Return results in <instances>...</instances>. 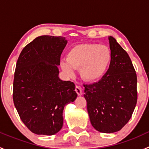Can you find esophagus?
I'll return each mask as SVG.
<instances>
[{"label":"esophagus","mask_w":149,"mask_h":149,"mask_svg":"<svg viewBox=\"0 0 149 149\" xmlns=\"http://www.w3.org/2000/svg\"><path fill=\"white\" fill-rule=\"evenodd\" d=\"M76 91L78 94V95L81 96L82 95V88L81 86H76Z\"/></svg>","instance_id":"1"}]
</instances>
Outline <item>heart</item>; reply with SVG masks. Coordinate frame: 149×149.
Listing matches in <instances>:
<instances>
[{
  "label": "heart",
  "instance_id": "b5f03b06",
  "mask_svg": "<svg viewBox=\"0 0 149 149\" xmlns=\"http://www.w3.org/2000/svg\"><path fill=\"white\" fill-rule=\"evenodd\" d=\"M112 60L109 48L99 44H80L68 52L66 61L61 63L63 70L72 75L80 68V75L87 82H96L104 76Z\"/></svg>",
  "mask_w": 149,
  "mask_h": 149
}]
</instances>
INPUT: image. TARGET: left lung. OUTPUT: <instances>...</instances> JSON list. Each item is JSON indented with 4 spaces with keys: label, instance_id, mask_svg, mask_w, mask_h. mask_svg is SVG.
<instances>
[{
    "label": "left lung",
    "instance_id": "left-lung-1",
    "mask_svg": "<svg viewBox=\"0 0 149 149\" xmlns=\"http://www.w3.org/2000/svg\"><path fill=\"white\" fill-rule=\"evenodd\" d=\"M112 60L109 69L97 83L84 85L87 110L99 132L120 130L131 118L137 103V76L128 54L109 37Z\"/></svg>",
    "mask_w": 149,
    "mask_h": 149
}]
</instances>
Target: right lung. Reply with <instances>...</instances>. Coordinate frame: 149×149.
I'll return each mask as SVG.
<instances>
[{"instance_id": "right-lung-1", "label": "right lung", "mask_w": 149, "mask_h": 149, "mask_svg": "<svg viewBox=\"0 0 149 149\" xmlns=\"http://www.w3.org/2000/svg\"><path fill=\"white\" fill-rule=\"evenodd\" d=\"M67 42L63 37L40 36L22 49L16 63L13 103L21 120L35 134L59 132L64 107L77 97L73 82L58 76Z\"/></svg>"}]
</instances>
